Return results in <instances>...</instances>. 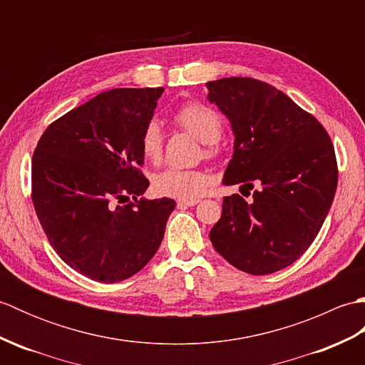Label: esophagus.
<instances>
[{
  "mask_svg": "<svg viewBox=\"0 0 365 365\" xmlns=\"http://www.w3.org/2000/svg\"><path fill=\"white\" fill-rule=\"evenodd\" d=\"M199 204V199H177L178 207H192Z\"/></svg>",
  "mask_w": 365,
  "mask_h": 365,
  "instance_id": "esophagus-1",
  "label": "esophagus"
}]
</instances>
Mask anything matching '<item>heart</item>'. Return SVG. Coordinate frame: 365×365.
Segmentation results:
<instances>
[{
    "label": "heart",
    "instance_id": "1",
    "mask_svg": "<svg viewBox=\"0 0 365 365\" xmlns=\"http://www.w3.org/2000/svg\"><path fill=\"white\" fill-rule=\"evenodd\" d=\"M173 120L178 128L188 131L204 145L207 157H216L221 152L222 119L212 106L200 102L182 105L174 113ZM163 130L157 120H149L139 136V149L143 157L150 163H158L163 155ZM212 183L210 174L200 169L169 168L153 177V188L161 196L177 199H197Z\"/></svg>",
    "mask_w": 365,
    "mask_h": 365
}]
</instances>
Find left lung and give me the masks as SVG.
<instances>
[{"label":"left lung","instance_id":"8db88e82","mask_svg":"<svg viewBox=\"0 0 365 365\" xmlns=\"http://www.w3.org/2000/svg\"><path fill=\"white\" fill-rule=\"evenodd\" d=\"M208 100L235 135L224 185L257 190L222 200L213 247L250 274H269L299 259L323 226L337 188L328 131L284 92L254 78L208 81Z\"/></svg>","mask_w":365,"mask_h":365}]
</instances>
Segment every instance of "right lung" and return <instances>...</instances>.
I'll list each match as a JSON object with an SVG mask.
<instances>
[{
  "instance_id": "obj_1",
  "label": "right lung",
  "mask_w": 365,
  "mask_h": 365,
  "mask_svg": "<svg viewBox=\"0 0 365 365\" xmlns=\"http://www.w3.org/2000/svg\"><path fill=\"white\" fill-rule=\"evenodd\" d=\"M163 91L102 92L50 123L37 143V218L59 257L92 281L120 282L143 269L175 208L174 199H138L149 187L139 136Z\"/></svg>"
}]
</instances>
